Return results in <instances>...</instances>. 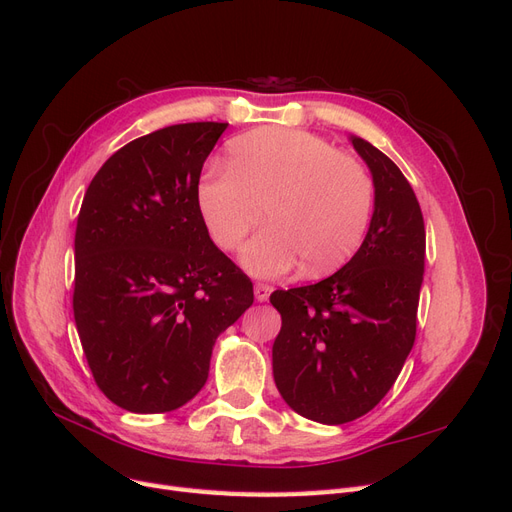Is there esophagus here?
I'll return each mask as SVG.
<instances>
[{
  "label": "esophagus",
  "instance_id": "1",
  "mask_svg": "<svg viewBox=\"0 0 512 512\" xmlns=\"http://www.w3.org/2000/svg\"><path fill=\"white\" fill-rule=\"evenodd\" d=\"M271 286L269 284H256L254 286V297H256V301H267L269 299V294H271Z\"/></svg>",
  "mask_w": 512,
  "mask_h": 512
}]
</instances>
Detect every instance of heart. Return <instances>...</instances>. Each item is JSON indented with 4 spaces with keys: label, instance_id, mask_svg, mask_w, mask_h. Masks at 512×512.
I'll use <instances>...</instances> for the list:
<instances>
[{
    "label": "heart",
    "instance_id": "heart-1",
    "mask_svg": "<svg viewBox=\"0 0 512 512\" xmlns=\"http://www.w3.org/2000/svg\"><path fill=\"white\" fill-rule=\"evenodd\" d=\"M196 205L209 237L237 250L260 224L269 228L243 247L254 277L337 271L359 250L374 213V179L361 160L324 138L292 128H260L232 138L226 170L200 179Z\"/></svg>",
    "mask_w": 512,
    "mask_h": 512
}]
</instances>
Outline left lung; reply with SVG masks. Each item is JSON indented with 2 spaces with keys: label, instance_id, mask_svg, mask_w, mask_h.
<instances>
[{
  "label": "left lung",
  "instance_id": "left-lung-1",
  "mask_svg": "<svg viewBox=\"0 0 512 512\" xmlns=\"http://www.w3.org/2000/svg\"><path fill=\"white\" fill-rule=\"evenodd\" d=\"M374 179V215L350 262L312 286L275 290L282 314L273 378L309 421L342 425L391 391L414 346L425 222L412 185L380 149L350 136Z\"/></svg>",
  "mask_w": 512,
  "mask_h": 512
}]
</instances>
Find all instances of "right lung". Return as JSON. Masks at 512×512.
<instances>
[{
	"instance_id": "add662e5",
	"label": "right lung",
	"mask_w": 512,
	"mask_h": 512,
	"mask_svg": "<svg viewBox=\"0 0 512 512\" xmlns=\"http://www.w3.org/2000/svg\"><path fill=\"white\" fill-rule=\"evenodd\" d=\"M228 123H179L115 151L91 179L74 237V322L100 391L136 414L203 389L215 339L254 288L200 220V170Z\"/></svg>"
}]
</instances>
